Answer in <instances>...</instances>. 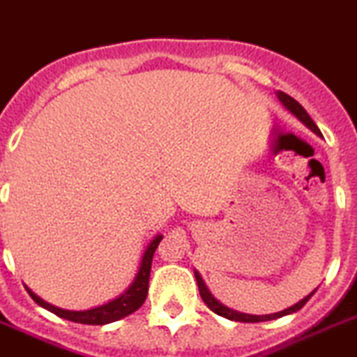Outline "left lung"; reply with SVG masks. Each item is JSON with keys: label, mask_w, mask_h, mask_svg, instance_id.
<instances>
[{"label": "left lung", "mask_w": 357, "mask_h": 357, "mask_svg": "<svg viewBox=\"0 0 357 357\" xmlns=\"http://www.w3.org/2000/svg\"><path fill=\"white\" fill-rule=\"evenodd\" d=\"M278 98H280V102L284 103L285 107H287L289 111H291L292 114H294L296 118L299 119V121H303L306 126H308L310 130H314L315 133H319V135H321V130L317 128V125H315V123H314V119L310 118L308 112H306L305 109H303L301 103L296 102V100L292 98V96H289L287 93H284V91H278ZM195 278H197L199 292H201V298H202V301L206 303V306H208L209 310H213L215 314L222 315V317L231 319V321H238V322H264V321H273V319L284 317V315H289V314H292V312H298L299 308H303V306H305V303L308 301L310 298H312V294H314V292H312V294H308V296H306V298H303L299 303H296L294 306H291V308H287V310H282V312H278V314L248 315V314H239V312H236V310L227 308V306H224V305H222V303L216 301V299L211 296V292L208 291V287H206V285H204V282H202L201 275H199L197 271H195Z\"/></svg>", "instance_id": "1"}]
</instances>
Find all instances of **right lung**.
Listing matches in <instances>:
<instances>
[{"label":"right lung","instance_id":"1","mask_svg":"<svg viewBox=\"0 0 357 357\" xmlns=\"http://www.w3.org/2000/svg\"><path fill=\"white\" fill-rule=\"evenodd\" d=\"M160 241H162V236H156V238L149 243L144 255H142V261H141V266H139L137 275H135L132 284L128 285V289H126L123 294H119L118 298L111 299V301L105 303V305L95 306V308H89V310H81V312H73V310H63V308H58V306L49 305V303L40 299L38 296L33 294V292L28 289L29 296H31L33 301H35L36 305L43 306L45 310L56 314L58 317L66 319V321L79 322V324H91V326L109 324V322L119 321V319L126 317V315L133 314L135 310L141 308L142 303L146 301L153 255H155V250Z\"/></svg>","mask_w":357,"mask_h":357}]
</instances>
